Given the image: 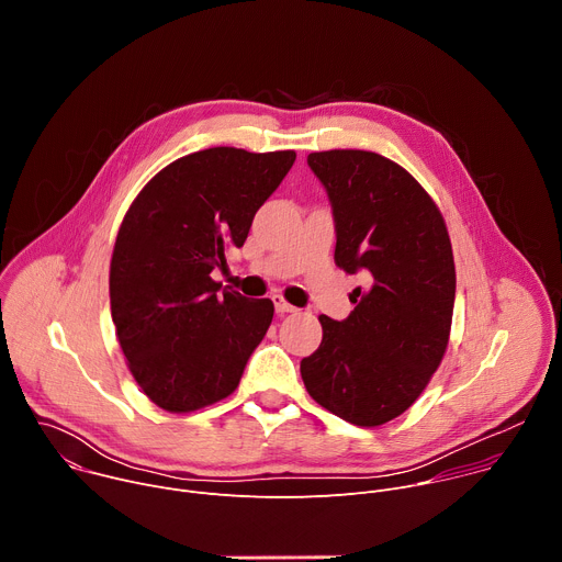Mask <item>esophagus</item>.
<instances>
[{"label":"esophagus","mask_w":562,"mask_h":562,"mask_svg":"<svg viewBox=\"0 0 562 562\" xmlns=\"http://www.w3.org/2000/svg\"><path fill=\"white\" fill-rule=\"evenodd\" d=\"M271 300H273V304H276V311H278V313H293V311H295V306H293V304H289L280 293H278V295H273Z\"/></svg>","instance_id":"1"}]
</instances>
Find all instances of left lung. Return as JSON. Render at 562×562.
<instances>
[{"label":"left lung","mask_w":562,"mask_h":562,"mask_svg":"<svg viewBox=\"0 0 562 562\" xmlns=\"http://www.w3.org/2000/svg\"><path fill=\"white\" fill-rule=\"evenodd\" d=\"M336 222V265L364 271L356 308L319 315L323 342L300 362L308 395L358 427L405 414L449 345L456 267L445 217L412 173L353 148L308 153Z\"/></svg>","instance_id":"1"}]
</instances>
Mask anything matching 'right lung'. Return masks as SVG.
<instances>
[{
  "mask_svg": "<svg viewBox=\"0 0 562 562\" xmlns=\"http://www.w3.org/2000/svg\"><path fill=\"white\" fill-rule=\"evenodd\" d=\"M295 150L215 146L159 171L133 200L111 258V315L150 403L191 414L231 395L262 342L273 302L211 278L239 249Z\"/></svg>",
  "mask_w": 562,
  "mask_h": 562,
  "instance_id": "right-lung-1",
  "label": "right lung"
}]
</instances>
